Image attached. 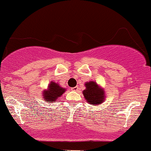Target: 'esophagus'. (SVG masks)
<instances>
[{
	"instance_id": "34e87169",
	"label": "esophagus",
	"mask_w": 151,
	"mask_h": 151,
	"mask_svg": "<svg viewBox=\"0 0 151 151\" xmlns=\"http://www.w3.org/2000/svg\"><path fill=\"white\" fill-rule=\"evenodd\" d=\"M71 90L74 91H77L78 90H79V87H78V86H74V87L71 88Z\"/></svg>"
}]
</instances>
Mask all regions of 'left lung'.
<instances>
[{
	"label": "left lung",
	"mask_w": 151,
	"mask_h": 151,
	"mask_svg": "<svg viewBox=\"0 0 151 151\" xmlns=\"http://www.w3.org/2000/svg\"><path fill=\"white\" fill-rule=\"evenodd\" d=\"M86 89L82 91L86 102L91 105L99 106L106 99L104 88L99 86L96 81H87L84 84Z\"/></svg>",
	"instance_id": "left-lung-1"
}]
</instances>
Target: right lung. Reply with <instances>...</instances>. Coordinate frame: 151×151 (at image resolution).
<instances>
[{"instance_id": "right-lung-1", "label": "right lung", "mask_w": 151, "mask_h": 151, "mask_svg": "<svg viewBox=\"0 0 151 151\" xmlns=\"http://www.w3.org/2000/svg\"><path fill=\"white\" fill-rule=\"evenodd\" d=\"M66 91L65 88L62 87L60 84L55 81H51L48 84L47 89L42 91V99L45 101L47 103H53L57 102L58 98L61 97L62 95Z\"/></svg>"}]
</instances>
